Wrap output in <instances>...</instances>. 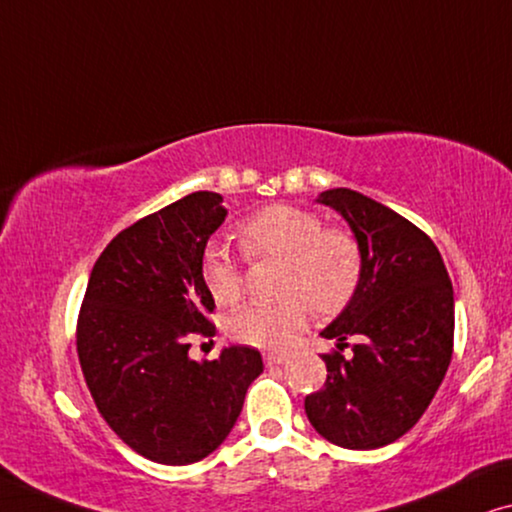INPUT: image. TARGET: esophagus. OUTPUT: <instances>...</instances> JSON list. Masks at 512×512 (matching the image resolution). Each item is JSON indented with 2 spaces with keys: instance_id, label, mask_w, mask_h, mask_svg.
<instances>
[{
  "instance_id": "34e87169",
  "label": "esophagus",
  "mask_w": 512,
  "mask_h": 512,
  "mask_svg": "<svg viewBox=\"0 0 512 512\" xmlns=\"http://www.w3.org/2000/svg\"><path fill=\"white\" fill-rule=\"evenodd\" d=\"M283 362H285V357L278 355V352H266V355H264V364L266 366H278V364H283Z\"/></svg>"
}]
</instances>
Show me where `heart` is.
Returning a JSON list of instances; mask_svg holds the SVG:
<instances>
[{
  "label": "heart",
  "instance_id": "b5f03b06",
  "mask_svg": "<svg viewBox=\"0 0 512 512\" xmlns=\"http://www.w3.org/2000/svg\"><path fill=\"white\" fill-rule=\"evenodd\" d=\"M239 241L248 257H283L280 301H257L229 318V334L255 348H287L306 325L311 306L320 315L343 311L362 280V253L343 229H325L318 213L292 204L266 206L239 225ZM201 278L220 306H232L243 294V271L234 255L211 243L201 257Z\"/></svg>",
  "mask_w": 512,
  "mask_h": 512
}]
</instances>
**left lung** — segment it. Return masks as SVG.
Returning <instances> with one entry per match:
<instances>
[{
  "instance_id": "1",
  "label": "left lung",
  "mask_w": 512,
  "mask_h": 512,
  "mask_svg": "<svg viewBox=\"0 0 512 512\" xmlns=\"http://www.w3.org/2000/svg\"><path fill=\"white\" fill-rule=\"evenodd\" d=\"M320 204L348 222L362 253V280L322 331L336 348L352 337V358L322 355L327 380L308 394L306 415L320 436L348 450H376L415 427L452 359L455 297L443 257L422 229L348 187Z\"/></svg>"
}]
</instances>
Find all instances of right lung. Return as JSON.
<instances>
[{"instance_id": "add662e5", "label": "right lung", "mask_w": 512, "mask_h": 512, "mask_svg": "<svg viewBox=\"0 0 512 512\" xmlns=\"http://www.w3.org/2000/svg\"><path fill=\"white\" fill-rule=\"evenodd\" d=\"M225 215L218 192H192L122 229L92 266L78 362L106 424L150 462L185 466L220 448L264 371L248 345L211 362L187 355L194 334H215L201 257Z\"/></svg>"}]
</instances>
